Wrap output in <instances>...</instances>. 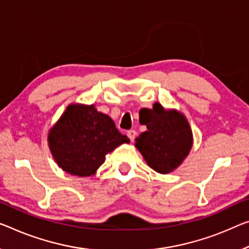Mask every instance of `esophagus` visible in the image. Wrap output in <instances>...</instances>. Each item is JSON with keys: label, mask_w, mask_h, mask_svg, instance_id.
Returning <instances> with one entry per match:
<instances>
[{"label": "esophagus", "mask_w": 249, "mask_h": 249, "mask_svg": "<svg viewBox=\"0 0 249 249\" xmlns=\"http://www.w3.org/2000/svg\"><path fill=\"white\" fill-rule=\"evenodd\" d=\"M127 136L129 137V139H130V140L133 141V140H135L136 136H137V132H136V130H129L128 133H127Z\"/></svg>", "instance_id": "1"}]
</instances>
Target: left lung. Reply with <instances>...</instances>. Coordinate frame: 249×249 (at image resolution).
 Returning a JSON list of instances; mask_svg holds the SVG:
<instances>
[{
  "mask_svg": "<svg viewBox=\"0 0 249 249\" xmlns=\"http://www.w3.org/2000/svg\"><path fill=\"white\" fill-rule=\"evenodd\" d=\"M150 111L147 131L136 138V147L148 166L168 174L180 164L193 146V133L185 116L176 110H164L158 102Z\"/></svg>",
  "mask_w": 249,
  "mask_h": 249,
  "instance_id": "obj_1",
  "label": "left lung"
}]
</instances>
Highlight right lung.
<instances>
[{
  "instance_id": "1",
  "label": "right lung",
  "mask_w": 249,
  "mask_h": 249,
  "mask_svg": "<svg viewBox=\"0 0 249 249\" xmlns=\"http://www.w3.org/2000/svg\"><path fill=\"white\" fill-rule=\"evenodd\" d=\"M49 146L59 167L67 173L88 177L105 162L106 155L129 142L111 118L94 106L71 105L49 132Z\"/></svg>"
}]
</instances>
